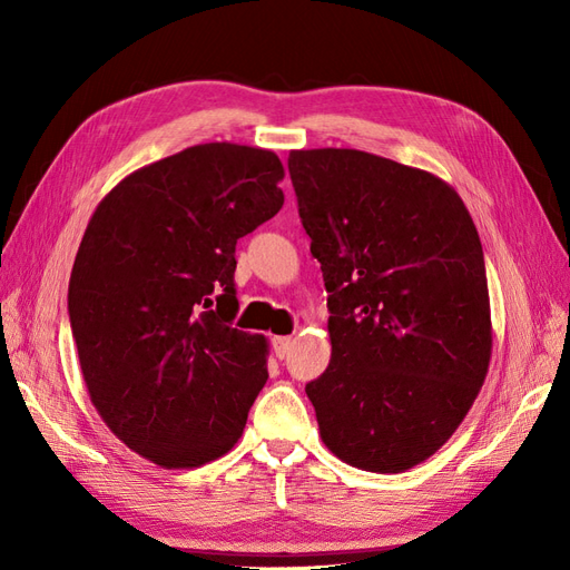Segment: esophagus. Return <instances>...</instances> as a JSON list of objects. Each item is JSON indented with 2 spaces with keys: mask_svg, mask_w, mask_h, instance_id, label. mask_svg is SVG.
Wrapping results in <instances>:
<instances>
[{
  "mask_svg": "<svg viewBox=\"0 0 570 570\" xmlns=\"http://www.w3.org/2000/svg\"><path fill=\"white\" fill-rule=\"evenodd\" d=\"M292 337H285V335H281V337H273V352H275V356L278 358H285L287 354H289V350H292Z\"/></svg>",
  "mask_w": 570,
  "mask_h": 570,
  "instance_id": "34e87169",
  "label": "esophagus"
}]
</instances>
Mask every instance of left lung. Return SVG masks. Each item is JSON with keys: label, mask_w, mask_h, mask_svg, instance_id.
Here are the masks:
<instances>
[{"label": "left lung", "mask_w": 570, "mask_h": 570, "mask_svg": "<svg viewBox=\"0 0 570 570\" xmlns=\"http://www.w3.org/2000/svg\"><path fill=\"white\" fill-rule=\"evenodd\" d=\"M327 289L333 356L306 385L323 444L371 473L413 469L485 383L492 321L475 223L442 178L358 149H292Z\"/></svg>", "instance_id": "left-lung-1"}]
</instances>
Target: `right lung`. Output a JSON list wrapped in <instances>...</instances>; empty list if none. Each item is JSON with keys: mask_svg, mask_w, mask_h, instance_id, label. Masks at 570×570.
<instances>
[{"mask_svg": "<svg viewBox=\"0 0 570 570\" xmlns=\"http://www.w3.org/2000/svg\"><path fill=\"white\" fill-rule=\"evenodd\" d=\"M271 149L206 142L132 170L97 209L68 283L82 381L111 433L161 469L228 454L268 381L233 327L235 245L285 202Z\"/></svg>", "mask_w": 570, "mask_h": 570, "instance_id": "add662e5", "label": "right lung"}]
</instances>
